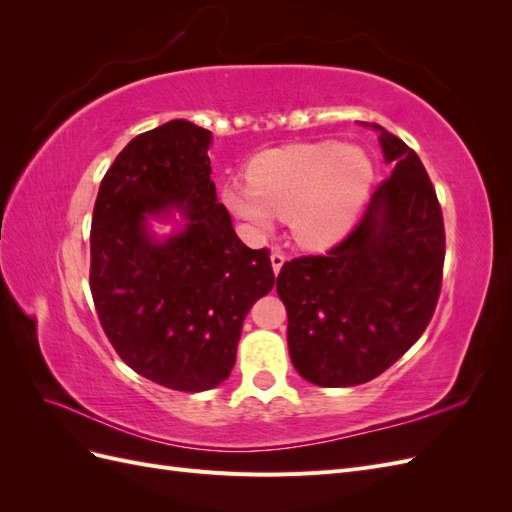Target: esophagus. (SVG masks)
<instances>
[{
	"label": "esophagus",
	"instance_id": "esophagus-1",
	"mask_svg": "<svg viewBox=\"0 0 512 512\" xmlns=\"http://www.w3.org/2000/svg\"><path fill=\"white\" fill-rule=\"evenodd\" d=\"M284 262H286L284 252L273 250V254H271V265H273V273H275V275H280V271H282V267H284Z\"/></svg>",
	"mask_w": 512,
	"mask_h": 512
}]
</instances>
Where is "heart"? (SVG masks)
Here are the masks:
<instances>
[{
	"label": "heart",
	"instance_id": "b5f03b06",
	"mask_svg": "<svg viewBox=\"0 0 512 512\" xmlns=\"http://www.w3.org/2000/svg\"><path fill=\"white\" fill-rule=\"evenodd\" d=\"M374 166L365 151L335 141L273 149L250 166V183H228L226 207L256 230L292 220L299 241L322 247L350 228Z\"/></svg>",
	"mask_w": 512,
	"mask_h": 512
}]
</instances>
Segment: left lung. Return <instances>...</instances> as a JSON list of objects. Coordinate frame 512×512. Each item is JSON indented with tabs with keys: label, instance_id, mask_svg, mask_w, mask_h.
Returning <instances> with one entry per match:
<instances>
[{
	"label": "left lung",
	"instance_id": "8db88e82",
	"mask_svg": "<svg viewBox=\"0 0 512 512\" xmlns=\"http://www.w3.org/2000/svg\"><path fill=\"white\" fill-rule=\"evenodd\" d=\"M380 143L393 175L371 194L359 224L327 254L284 262L277 275L292 365L331 389L374 380L401 359L427 329L442 288L436 188L401 138L382 130Z\"/></svg>",
	"mask_w": 512,
	"mask_h": 512
}]
</instances>
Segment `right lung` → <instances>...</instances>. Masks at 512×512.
Masks as SVG:
<instances>
[{
  "label": "right lung",
  "instance_id": "right-lung-1",
  "mask_svg": "<svg viewBox=\"0 0 512 512\" xmlns=\"http://www.w3.org/2000/svg\"><path fill=\"white\" fill-rule=\"evenodd\" d=\"M211 132L173 119L138 134L100 183L91 218L89 288L121 361L173 391H207L230 376L243 320L271 292L269 250H250L218 203ZM184 209L183 233L164 244L147 214Z\"/></svg>",
  "mask_w": 512,
  "mask_h": 512
}]
</instances>
